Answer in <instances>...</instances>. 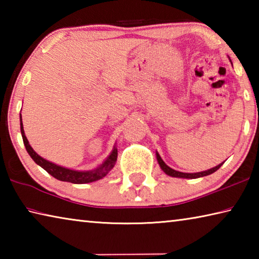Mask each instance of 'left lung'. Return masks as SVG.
Returning <instances> with one entry per match:
<instances>
[{
	"mask_svg": "<svg viewBox=\"0 0 259 259\" xmlns=\"http://www.w3.org/2000/svg\"><path fill=\"white\" fill-rule=\"evenodd\" d=\"M156 159H157V162H159L161 169L163 170V171H164L166 175H169V176H171V177H178V178H191V179H192V178H199V177H203V176H208V175H211V174H213L214 171H217V170L222 166V164L224 163V162H223V163L218 164L217 166H214V168L209 169V170H205V171H202V172L186 174V172L176 171V170H174V169L170 168V166L166 165V164L164 163V162H163V160L161 159V156H160L159 154H157V153H156Z\"/></svg>",
	"mask_w": 259,
	"mask_h": 259,
	"instance_id": "obj_1",
	"label": "left lung"
}]
</instances>
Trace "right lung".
<instances>
[{"mask_svg":"<svg viewBox=\"0 0 259 259\" xmlns=\"http://www.w3.org/2000/svg\"><path fill=\"white\" fill-rule=\"evenodd\" d=\"M20 131H21V136H23L26 151H27L30 157L34 160L35 163L42 166L48 174H50L52 177L58 179V181L68 182L73 184H85V183L96 182L98 181V179H102L106 176V175L113 169V166L115 165V162L117 159L116 148H114L113 152L111 153V155L107 157V160L104 162L103 165H100L98 169L94 170V171H75V170H71V169L64 168V166L57 165L55 163H52V162H49L46 159H43V157L38 155L37 153H35L33 148L30 147L28 140L26 138L25 133H24L23 122H21V114H20Z\"/></svg>","mask_w":259,"mask_h":259,"instance_id":"add662e5","label":"right lung"}]
</instances>
